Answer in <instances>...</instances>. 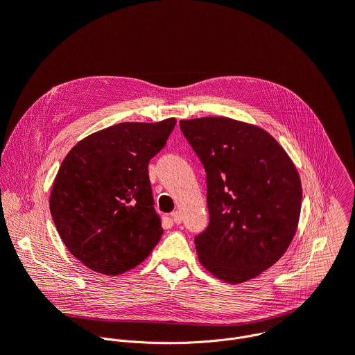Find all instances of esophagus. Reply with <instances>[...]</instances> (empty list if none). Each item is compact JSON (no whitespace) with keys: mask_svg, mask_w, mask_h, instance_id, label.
I'll return each instance as SVG.
<instances>
[{"mask_svg":"<svg viewBox=\"0 0 355 355\" xmlns=\"http://www.w3.org/2000/svg\"><path fill=\"white\" fill-rule=\"evenodd\" d=\"M171 218H173V220H174V223H175V225H180V223L182 222V215H181V212H180V211L173 212V214H171Z\"/></svg>","mask_w":355,"mask_h":355,"instance_id":"esophagus-1","label":"esophagus"}]
</instances>
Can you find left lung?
Here are the masks:
<instances>
[{"label": "left lung", "mask_w": 355, "mask_h": 355, "mask_svg": "<svg viewBox=\"0 0 355 355\" xmlns=\"http://www.w3.org/2000/svg\"><path fill=\"white\" fill-rule=\"evenodd\" d=\"M180 126L207 171L209 225L195 237L200 266L227 284L259 277L285 254L296 233V166L260 126L225 116Z\"/></svg>", "instance_id": "obj_1"}]
</instances>
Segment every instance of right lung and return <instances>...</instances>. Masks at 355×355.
Returning a JSON list of instances; mask_svg holds the SVG:
<instances>
[{
  "label": "right lung",
  "instance_id": "add662e5",
  "mask_svg": "<svg viewBox=\"0 0 355 355\" xmlns=\"http://www.w3.org/2000/svg\"><path fill=\"white\" fill-rule=\"evenodd\" d=\"M175 123V118L118 123L84 137L64 157L49 207L64 245L87 268L119 275L157 245L163 227L147 166Z\"/></svg>",
  "mask_w": 355,
  "mask_h": 355
}]
</instances>
